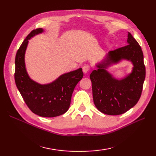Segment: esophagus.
<instances>
[{
	"mask_svg": "<svg viewBox=\"0 0 156 156\" xmlns=\"http://www.w3.org/2000/svg\"><path fill=\"white\" fill-rule=\"evenodd\" d=\"M89 69H90V67L88 65H84L83 67H82V71L84 73V74H87V73L88 72Z\"/></svg>",
	"mask_w": 156,
	"mask_h": 156,
	"instance_id": "esophagus-1",
	"label": "esophagus"
}]
</instances>
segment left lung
Here are the masks:
<instances>
[{"label":"left lung","mask_w":156,"mask_h":156,"mask_svg":"<svg viewBox=\"0 0 156 156\" xmlns=\"http://www.w3.org/2000/svg\"><path fill=\"white\" fill-rule=\"evenodd\" d=\"M127 37L128 45L109 51L90 75L94 103L106 115L125 113L137 104L142 92L145 78L143 51L130 33ZM122 59L131 61L134 68L125 78L117 80L105 69Z\"/></svg>","instance_id":"1"}]
</instances>
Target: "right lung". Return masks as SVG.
<instances>
[{"mask_svg":"<svg viewBox=\"0 0 156 156\" xmlns=\"http://www.w3.org/2000/svg\"><path fill=\"white\" fill-rule=\"evenodd\" d=\"M42 32L41 28L33 30L19 48L15 57V80L23 100L34 113L44 117H54L68 110L73 91L83 77V72L80 68L62 74L47 84L31 80L25 68V51L29 39Z\"/></svg>","mask_w":156,"mask_h":156,"instance_id":"right-lung-1","label":"right lung"}]
</instances>
